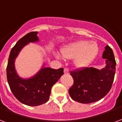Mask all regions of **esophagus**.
Wrapping results in <instances>:
<instances>
[{
	"mask_svg": "<svg viewBox=\"0 0 122 122\" xmlns=\"http://www.w3.org/2000/svg\"><path fill=\"white\" fill-rule=\"evenodd\" d=\"M64 73H65V74H68V73H69V70H68V68H64Z\"/></svg>",
	"mask_w": 122,
	"mask_h": 122,
	"instance_id": "1",
	"label": "esophagus"
}]
</instances>
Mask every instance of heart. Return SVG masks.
I'll return each instance as SVG.
<instances>
[{"label":"heart","instance_id":"b5f03b06","mask_svg":"<svg viewBox=\"0 0 122 122\" xmlns=\"http://www.w3.org/2000/svg\"><path fill=\"white\" fill-rule=\"evenodd\" d=\"M98 48L94 43L79 41L66 45L61 49V54L67 59L75 58L76 65L83 68L89 65L98 54Z\"/></svg>","mask_w":122,"mask_h":122}]
</instances>
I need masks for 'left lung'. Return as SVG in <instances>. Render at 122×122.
Segmentation results:
<instances>
[{"label":"left lung","mask_w":122,"mask_h":122,"mask_svg":"<svg viewBox=\"0 0 122 122\" xmlns=\"http://www.w3.org/2000/svg\"><path fill=\"white\" fill-rule=\"evenodd\" d=\"M106 66L101 70L84 67L70 72L74 84L68 92L72 100L81 103H91L107 95L112 87L116 72V61L112 50L106 46L103 53Z\"/></svg>","instance_id":"left-lung-1"}]
</instances>
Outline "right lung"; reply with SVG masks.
Wrapping results in <instances>:
<instances>
[{"label":"right lung","instance_id":"obj_1","mask_svg":"<svg viewBox=\"0 0 122 122\" xmlns=\"http://www.w3.org/2000/svg\"><path fill=\"white\" fill-rule=\"evenodd\" d=\"M37 31H31L18 41L12 48L6 73L9 86L13 95L20 102L29 106H38L47 102L52 86L63 74V68L53 69L43 66L38 73L29 79H22L15 71V61L25 45L39 41Z\"/></svg>","mask_w":122,"mask_h":122}]
</instances>
